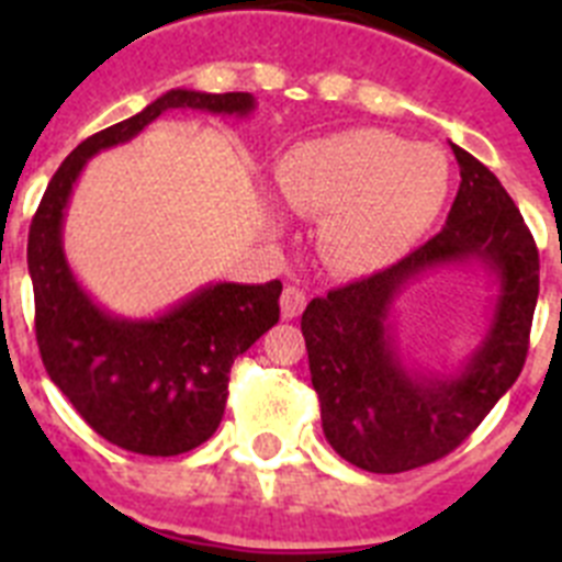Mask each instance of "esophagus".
<instances>
[{
    "label": "esophagus",
    "mask_w": 562,
    "mask_h": 562,
    "mask_svg": "<svg viewBox=\"0 0 562 562\" xmlns=\"http://www.w3.org/2000/svg\"><path fill=\"white\" fill-rule=\"evenodd\" d=\"M304 306H306V295L297 290V286H286V290L281 292V315H284L286 321L301 315Z\"/></svg>",
    "instance_id": "1"
}]
</instances>
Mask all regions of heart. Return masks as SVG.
<instances>
[{"instance_id":"1","label":"heart","mask_w":562,"mask_h":562,"mask_svg":"<svg viewBox=\"0 0 562 562\" xmlns=\"http://www.w3.org/2000/svg\"><path fill=\"white\" fill-rule=\"evenodd\" d=\"M281 200L326 213L317 250L337 276L362 278L400 261L448 200V162L425 143L382 128H346L306 140L276 168Z\"/></svg>"}]
</instances>
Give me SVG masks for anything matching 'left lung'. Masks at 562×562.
<instances>
[{"mask_svg": "<svg viewBox=\"0 0 562 562\" xmlns=\"http://www.w3.org/2000/svg\"><path fill=\"white\" fill-rule=\"evenodd\" d=\"M459 193L448 222L402 261L315 297L301 317L321 422L335 453L369 473H405L448 456L513 389L538 304V247L490 168L450 143ZM439 266H479L496 286L480 346L445 372L395 340V301Z\"/></svg>", "mask_w": 562, "mask_h": 562, "instance_id": "8db88e82", "label": "left lung"}]
</instances>
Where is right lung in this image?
I'll return each mask as SVG.
<instances>
[{"mask_svg":"<svg viewBox=\"0 0 562 562\" xmlns=\"http://www.w3.org/2000/svg\"><path fill=\"white\" fill-rule=\"evenodd\" d=\"M252 109L250 92L168 89L143 112L92 134L69 154L30 225L27 270L44 369L89 428L132 453L180 456L216 434L233 360L278 324L281 281H216L160 315H114L83 290L67 261L69 196L95 154L134 140L162 112L250 117Z\"/></svg>","mask_w":562,"mask_h":562,"instance_id":"right-lung-1","label":"right lung"}]
</instances>
